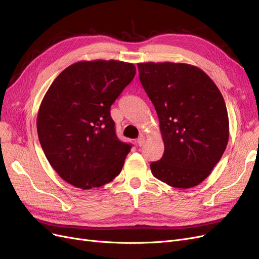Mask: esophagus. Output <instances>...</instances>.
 I'll return each mask as SVG.
<instances>
[{"instance_id":"34e87169","label":"esophagus","mask_w":259,"mask_h":259,"mask_svg":"<svg viewBox=\"0 0 259 259\" xmlns=\"http://www.w3.org/2000/svg\"><path fill=\"white\" fill-rule=\"evenodd\" d=\"M137 143H138V145H139V146H142V145L145 143V138H144L143 136H141V137L138 139Z\"/></svg>"}]
</instances>
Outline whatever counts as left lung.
Segmentation results:
<instances>
[{
  "label": "left lung",
  "instance_id": "left-lung-1",
  "mask_svg": "<svg viewBox=\"0 0 259 259\" xmlns=\"http://www.w3.org/2000/svg\"><path fill=\"white\" fill-rule=\"evenodd\" d=\"M140 80L154 106L164 142L153 177L177 188L199 185L220 161L229 141L221 92L199 67L187 63H138Z\"/></svg>",
  "mask_w": 259,
  "mask_h": 259
}]
</instances>
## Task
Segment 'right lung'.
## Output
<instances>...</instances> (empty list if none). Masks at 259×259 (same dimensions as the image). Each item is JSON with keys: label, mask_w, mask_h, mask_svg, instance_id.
Here are the masks:
<instances>
[{"label": "right lung", "mask_w": 259, "mask_h": 259, "mask_svg": "<svg viewBox=\"0 0 259 259\" xmlns=\"http://www.w3.org/2000/svg\"><path fill=\"white\" fill-rule=\"evenodd\" d=\"M136 73L132 63L118 60L79 61L49 88L37 116L38 137L67 183L90 189L119 175L131 145L117 139L110 109Z\"/></svg>", "instance_id": "1"}]
</instances>
